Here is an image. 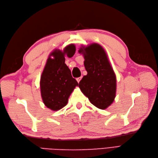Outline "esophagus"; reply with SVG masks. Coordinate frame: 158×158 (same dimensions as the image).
<instances>
[{
  "label": "esophagus",
  "instance_id": "esophagus-1",
  "mask_svg": "<svg viewBox=\"0 0 158 158\" xmlns=\"http://www.w3.org/2000/svg\"><path fill=\"white\" fill-rule=\"evenodd\" d=\"M81 79H82V77H78V78H76V80H77V82L79 83L80 81L81 80Z\"/></svg>",
  "mask_w": 158,
  "mask_h": 158
}]
</instances>
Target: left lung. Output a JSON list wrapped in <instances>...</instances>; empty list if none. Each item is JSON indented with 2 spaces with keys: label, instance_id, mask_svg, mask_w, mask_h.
Masks as SVG:
<instances>
[{
  "label": "left lung",
  "instance_id": "8db88e82",
  "mask_svg": "<svg viewBox=\"0 0 158 158\" xmlns=\"http://www.w3.org/2000/svg\"><path fill=\"white\" fill-rule=\"evenodd\" d=\"M83 54L87 71L79 82V88L91 103L100 109L111 106L116 96L117 79L107 55L98 44L82 47L78 50Z\"/></svg>",
  "mask_w": 158,
  "mask_h": 158
}]
</instances>
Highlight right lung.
<instances>
[{"mask_svg":"<svg viewBox=\"0 0 158 158\" xmlns=\"http://www.w3.org/2000/svg\"><path fill=\"white\" fill-rule=\"evenodd\" d=\"M76 51L74 44L66 46L63 51L55 49L47 59L40 80L41 95L44 103L52 111L64 107L71 93L78 84L64 63V55L73 56ZM54 56V59L51 58Z\"/></svg>","mask_w":158,"mask_h":158,"instance_id":"add662e5","label":"right lung"}]
</instances>
